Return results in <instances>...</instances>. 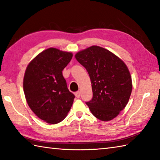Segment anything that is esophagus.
<instances>
[{"instance_id": "1", "label": "esophagus", "mask_w": 160, "mask_h": 160, "mask_svg": "<svg viewBox=\"0 0 160 160\" xmlns=\"http://www.w3.org/2000/svg\"><path fill=\"white\" fill-rule=\"evenodd\" d=\"M80 94H81V93H80V91H77V92H76V93H75V96H76V98H80V96H81Z\"/></svg>"}]
</instances>
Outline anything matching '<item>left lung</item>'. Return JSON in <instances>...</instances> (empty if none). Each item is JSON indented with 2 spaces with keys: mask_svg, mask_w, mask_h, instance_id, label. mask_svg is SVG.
<instances>
[{
  "mask_svg": "<svg viewBox=\"0 0 160 160\" xmlns=\"http://www.w3.org/2000/svg\"><path fill=\"white\" fill-rule=\"evenodd\" d=\"M75 57L87 69L92 84L93 98L86 102L91 113L102 121L118 116L132 91L131 76L125 63L108 50L95 45Z\"/></svg>",
  "mask_w": 160,
  "mask_h": 160,
  "instance_id": "1",
  "label": "left lung"
}]
</instances>
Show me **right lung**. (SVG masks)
I'll list each match as a JSON object with an SVG mask.
<instances>
[{
  "label": "right lung",
  "instance_id": "add662e5",
  "mask_svg": "<svg viewBox=\"0 0 160 160\" xmlns=\"http://www.w3.org/2000/svg\"><path fill=\"white\" fill-rule=\"evenodd\" d=\"M73 54L49 48L36 56L27 67L23 79L25 98L32 111L49 124L66 118L74 95L68 89L62 70Z\"/></svg>",
  "mask_w": 160,
  "mask_h": 160
}]
</instances>
